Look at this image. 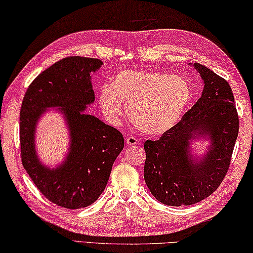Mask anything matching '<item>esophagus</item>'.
Returning a JSON list of instances; mask_svg holds the SVG:
<instances>
[{"instance_id": "obj_1", "label": "esophagus", "mask_w": 253, "mask_h": 253, "mask_svg": "<svg viewBox=\"0 0 253 253\" xmlns=\"http://www.w3.org/2000/svg\"><path fill=\"white\" fill-rule=\"evenodd\" d=\"M137 143H139V141H137L134 136H128L127 139H126V144H127V145H130V146H132V145H136Z\"/></svg>"}]
</instances>
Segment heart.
<instances>
[{"label":"heart","instance_id":"obj_1","mask_svg":"<svg viewBox=\"0 0 253 253\" xmlns=\"http://www.w3.org/2000/svg\"><path fill=\"white\" fill-rule=\"evenodd\" d=\"M192 91L187 80L161 71L126 70L117 74L111 84L100 88L99 103L103 116L119 125L126 104L128 120L144 134L160 135L182 118Z\"/></svg>","mask_w":253,"mask_h":253}]
</instances>
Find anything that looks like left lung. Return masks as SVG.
Wrapping results in <instances>:
<instances>
[{"mask_svg": "<svg viewBox=\"0 0 253 253\" xmlns=\"http://www.w3.org/2000/svg\"><path fill=\"white\" fill-rule=\"evenodd\" d=\"M194 67L204 82L202 97L157 141L144 143V179L152 195L169 206H189L215 192L229 169L239 131L235 98L227 80L205 66ZM211 140L203 159L190 155L195 136Z\"/></svg>", "mask_w": 253, "mask_h": 253, "instance_id": "left-lung-1", "label": "left lung"}]
</instances>
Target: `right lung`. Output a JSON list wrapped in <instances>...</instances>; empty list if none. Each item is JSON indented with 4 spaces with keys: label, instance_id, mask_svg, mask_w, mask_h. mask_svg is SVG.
<instances>
[{
    "label": "right lung",
    "instance_id": "add662e5",
    "mask_svg": "<svg viewBox=\"0 0 253 253\" xmlns=\"http://www.w3.org/2000/svg\"><path fill=\"white\" fill-rule=\"evenodd\" d=\"M97 58L71 56L42 71L26 90L20 113L24 169L44 196L60 207L79 209L93 204L106 188L114 161L125 146L121 132L85 114L94 101L90 73ZM61 107L71 131V151L64 164L49 169L35 150L37 121L48 107Z\"/></svg>",
    "mask_w": 253,
    "mask_h": 253
}]
</instances>
